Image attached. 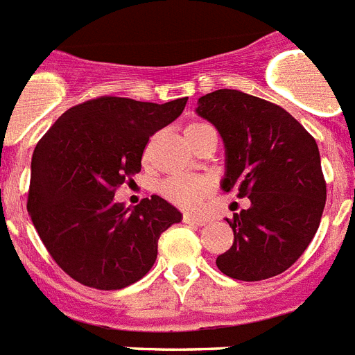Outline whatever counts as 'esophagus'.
I'll use <instances>...</instances> for the list:
<instances>
[{
  "instance_id": "esophagus-1",
  "label": "esophagus",
  "mask_w": 355,
  "mask_h": 355,
  "mask_svg": "<svg viewBox=\"0 0 355 355\" xmlns=\"http://www.w3.org/2000/svg\"><path fill=\"white\" fill-rule=\"evenodd\" d=\"M183 221L187 225H194V227H205V225L209 223L205 218H198V216H192V214H187L183 216Z\"/></svg>"
}]
</instances>
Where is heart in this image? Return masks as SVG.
Instances as JSON below:
<instances>
[{"label": "heart", "instance_id": "1", "mask_svg": "<svg viewBox=\"0 0 355 355\" xmlns=\"http://www.w3.org/2000/svg\"><path fill=\"white\" fill-rule=\"evenodd\" d=\"M205 127H209V125L190 123L184 128V137L189 139L190 136H194L196 132H199ZM159 192L168 201L178 205V207H183V209H198L201 201L209 196L210 181L205 180V178L174 175V178H168V180H165L159 184Z\"/></svg>", "mask_w": 355, "mask_h": 355}]
</instances>
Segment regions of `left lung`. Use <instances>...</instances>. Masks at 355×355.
Wrapping results in <instances>:
<instances>
[{
    "mask_svg": "<svg viewBox=\"0 0 355 355\" xmlns=\"http://www.w3.org/2000/svg\"><path fill=\"white\" fill-rule=\"evenodd\" d=\"M196 114L223 139L221 189L250 199L247 210L227 219L234 243L216 265L239 281L277 276L306 250L323 216L318 143L286 110L239 90L201 96Z\"/></svg>",
    "mask_w": 355,
    "mask_h": 355,
    "instance_id": "left-lung-1",
    "label": "left lung"
}]
</instances>
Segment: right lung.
I'll use <instances>...</instances> for the list:
<instances>
[{
    "label": "right lung",
    "instance_id": "add662e5",
    "mask_svg": "<svg viewBox=\"0 0 355 355\" xmlns=\"http://www.w3.org/2000/svg\"><path fill=\"white\" fill-rule=\"evenodd\" d=\"M184 105L92 99L61 114L36 145L26 209L54 261L81 285L118 290L141 279L161 232L183 219L159 196L127 209L114 192L141 171L148 137Z\"/></svg>",
    "mask_w": 355,
    "mask_h": 355
}]
</instances>
